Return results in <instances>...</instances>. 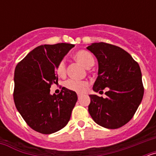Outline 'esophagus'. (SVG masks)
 Listing matches in <instances>:
<instances>
[{"mask_svg":"<svg viewBox=\"0 0 156 156\" xmlns=\"http://www.w3.org/2000/svg\"><path fill=\"white\" fill-rule=\"evenodd\" d=\"M77 96H78V98H80V97L82 96V94L78 93V94H77Z\"/></svg>","mask_w":156,"mask_h":156,"instance_id":"34e87169","label":"esophagus"}]
</instances>
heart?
<instances>
[{
  "mask_svg": "<svg viewBox=\"0 0 156 156\" xmlns=\"http://www.w3.org/2000/svg\"><path fill=\"white\" fill-rule=\"evenodd\" d=\"M74 58L78 62L80 63L86 69L90 68L94 64V59L90 52L84 50H80L76 52L74 55ZM56 73L60 77H65L66 74V63L63 60L60 61L56 66ZM66 87L67 89L77 93H82L85 91L88 87V83L86 81H78L74 80H69L66 82Z\"/></svg>",
  "mask_w": 156,
  "mask_h": 156,
  "instance_id": "heart-1",
  "label": "heart"
}]
</instances>
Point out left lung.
Wrapping results in <instances>:
<instances>
[{
	"mask_svg": "<svg viewBox=\"0 0 156 156\" xmlns=\"http://www.w3.org/2000/svg\"><path fill=\"white\" fill-rule=\"evenodd\" d=\"M87 48L98 62V76L93 90L103 92L105 87L108 90L105 98L89 95V113L96 123L105 128L124 126L133 118L144 95L140 66L119 47L100 42Z\"/></svg>",
	"mask_w": 156,
	"mask_h": 156,
	"instance_id": "obj_1",
	"label": "left lung"
}]
</instances>
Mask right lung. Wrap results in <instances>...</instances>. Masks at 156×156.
I'll return each mask as SVG.
<instances>
[{"label": "right lung", "mask_w": 156, "mask_h": 156, "mask_svg": "<svg viewBox=\"0 0 156 156\" xmlns=\"http://www.w3.org/2000/svg\"><path fill=\"white\" fill-rule=\"evenodd\" d=\"M75 46L71 44L41 45L31 51L15 70V105L29 126L50 134L66 126L77 101L75 91L62 87L60 94H50L58 83L56 66Z\"/></svg>", "instance_id": "right-lung-1"}]
</instances>
